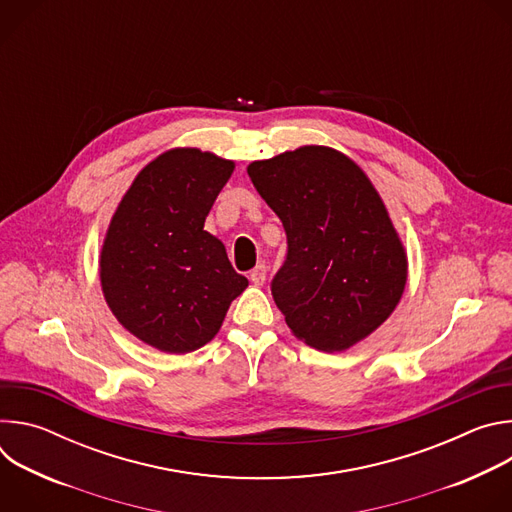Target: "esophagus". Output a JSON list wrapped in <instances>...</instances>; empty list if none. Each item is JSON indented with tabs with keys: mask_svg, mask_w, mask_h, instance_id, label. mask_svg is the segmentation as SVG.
Segmentation results:
<instances>
[{
	"mask_svg": "<svg viewBox=\"0 0 512 512\" xmlns=\"http://www.w3.org/2000/svg\"><path fill=\"white\" fill-rule=\"evenodd\" d=\"M265 277H267V267H265L263 263H259V265L251 271V275H249V279H251L253 285H263V283H265Z\"/></svg>",
	"mask_w": 512,
	"mask_h": 512,
	"instance_id": "esophagus-1",
	"label": "esophagus"
}]
</instances>
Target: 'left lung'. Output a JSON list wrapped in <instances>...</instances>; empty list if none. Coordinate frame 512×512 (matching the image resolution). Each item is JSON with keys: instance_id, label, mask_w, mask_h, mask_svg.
Returning a JSON list of instances; mask_svg holds the SVG:
<instances>
[{"instance_id": "8db88e82", "label": "left lung", "mask_w": 512, "mask_h": 512, "mask_svg": "<svg viewBox=\"0 0 512 512\" xmlns=\"http://www.w3.org/2000/svg\"><path fill=\"white\" fill-rule=\"evenodd\" d=\"M247 174L287 235L271 294L294 336L342 352L373 334L403 296L407 253L367 174L326 145L253 162Z\"/></svg>"}]
</instances>
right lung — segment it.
<instances>
[{"instance_id":"add662e5","label":"right lung","mask_w":512,"mask_h":512,"mask_svg":"<svg viewBox=\"0 0 512 512\" xmlns=\"http://www.w3.org/2000/svg\"><path fill=\"white\" fill-rule=\"evenodd\" d=\"M233 170L210 152L168 150L135 176L111 218L99 259L105 302L125 330L162 352L210 342L249 285L204 231Z\"/></svg>"}]
</instances>
